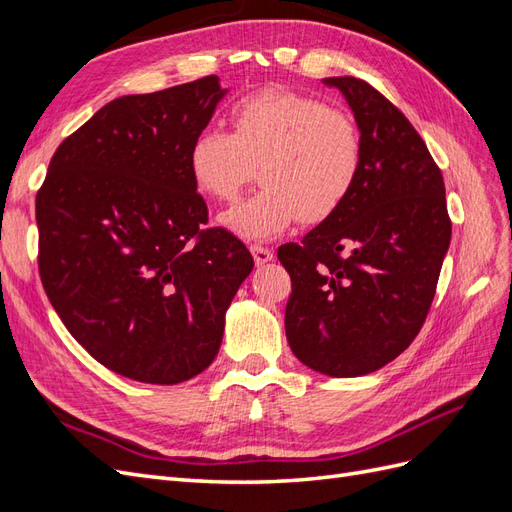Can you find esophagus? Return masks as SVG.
<instances>
[{"label": "esophagus", "mask_w": 512, "mask_h": 512, "mask_svg": "<svg viewBox=\"0 0 512 512\" xmlns=\"http://www.w3.org/2000/svg\"><path fill=\"white\" fill-rule=\"evenodd\" d=\"M250 252H252V256H254L256 265H265V262L273 260V252L269 250V247H265V245L254 243V245H250Z\"/></svg>", "instance_id": "esophagus-1"}]
</instances>
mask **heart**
Wrapping results in <instances>:
<instances>
[{"label": "heart", "mask_w": 512, "mask_h": 512, "mask_svg": "<svg viewBox=\"0 0 512 512\" xmlns=\"http://www.w3.org/2000/svg\"><path fill=\"white\" fill-rule=\"evenodd\" d=\"M230 134L203 130L188 151L190 177L200 194L232 203L254 179L265 185L222 215L243 239H271L299 220H331L363 173L365 143L356 121L314 96L265 89L230 111Z\"/></svg>", "instance_id": "1"}]
</instances>
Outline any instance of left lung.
Listing matches in <instances>:
<instances>
[{"mask_svg":"<svg viewBox=\"0 0 512 512\" xmlns=\"http://www.w3.org/2000/svg\"><path fill=\"white\" fill-rule=\"evenodd\" d=\"M365 143L359 183L331 220L286 243V337L309 369L365 376L421 331L451 243L444 179L406 115L354 76H331Z\"/></svg>","mask_w":512,"mask_h":512,"instance_id":"obj_1","label":"left lung"}]
</instances>
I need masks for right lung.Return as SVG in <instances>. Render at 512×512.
I'll return each mask as SVG.
<instances>
[{"instance_id":"obj_1","label":"right lung","mask_w":512,"mask_h":512,"mask_svg":"<svg viewBox=\"0 0 512 512\" xmlns=\"http://www.w3.org/2000/svg\"><path fill=\"white\" fill-rule=\"evenodd\" d=\"M226 94L215 74L102 106L53 153L36 194L38 269L70 335L98 363L179 384L220 350L254 269L209 211L188 151Z\"/></svg>"}]
</instances>
